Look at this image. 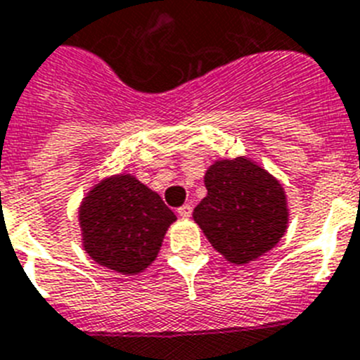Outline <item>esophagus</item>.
<instances>
[{"label":"esophagus","instance_id":"34e87169","mask_svg":"<svg viewBox=\"0 0 360 360\" xmlns=\"http://www.w3.org/2000/svg\"><path fill=\"white\" fill-rule=\"evenodd\" d=\"M177 214L181 216V218H190V214H192V205H183L177 209Z\"/></svg>","mask_w":360,"mask_h":360}]
</instances>
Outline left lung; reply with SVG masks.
<instances>
[{"mask_svg": "<svg viewBox=\"0 0 360 360\" xmlns=\"http://www.w3.org/2000/svg\"><path fill=\"white\" fill-rule=\"evenodd\" d=\"M203 179L207 195L192 218L226 261L250 264L281 240L288 227L286 192L259 162L214 160Z\"/></svg>", "mask_w": 360, "mask_h": 360, "instance_id": "8db88e82", "label": "left lung"}]
</instances>
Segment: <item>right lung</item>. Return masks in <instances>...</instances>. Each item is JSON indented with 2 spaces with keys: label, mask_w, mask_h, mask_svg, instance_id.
I'll return each mask as SVG.
<instances>
[{
  "label": "right lung",
  "mask_w": 360,
  "mask_h": 360,
  "mask_svg": "<svg viewBox=\"0 0 360 360\" xmlns=\"http://www.w3.org/2000/svg\"><path fill=\"white\" fill-rule=\"evenodd\" d=\"M77 220L90 259L122 276H136L157 259L177 216L133 174H118L86 192Z\"/></svg>",
  "instance_id": "obj_1"
}]
</instances>
